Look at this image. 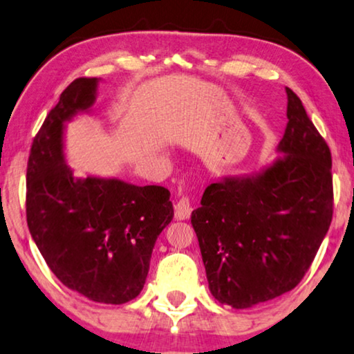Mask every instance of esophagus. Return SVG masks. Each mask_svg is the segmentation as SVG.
<instances>
[{
  "mask_svg": "<svg viewBox=\"0 0 354 354\" xmlns=\"http://www.w3.org/2000/svg\"><path fill=\"white\" fill-rule=\"evenodd\" d=\"M191 212H192V207H191V201H189V197H183L179 198L175 205V218L179 221L183 220H187L189 216H191Z\"/></svg>",
  "mask_w": 354,
  "mask_h": 354,
  "instance_id": "esophagus-1",
  "label": "esophagus"
}]
</instances>
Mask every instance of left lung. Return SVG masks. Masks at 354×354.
Returning a JSON list of instances; mask_svg holds the SVG:
<instances>
[{
    "label": "left lung",
    "mask_w": 354,
    "mask_h": 354,
    "mask_svg": "<svg viewBox=\"0 0 354 354\" xmlns=\"http://www.w3.org/2000/svg\"><path fill=\"white\" fill-rule=\"evenodd\" d=\"M286 93L281 156L260 170L221 176L191 215L212 295L236 310L295 288L332 221L330 151L300 97Z\"/></svg>",
    "instance_id": "obj_1"
}]
</instances>
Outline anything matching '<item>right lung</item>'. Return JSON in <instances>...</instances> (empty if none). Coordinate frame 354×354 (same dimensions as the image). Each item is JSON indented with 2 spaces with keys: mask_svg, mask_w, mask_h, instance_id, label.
<instances>
[{
  "mask_svg": "<svg viewBox=\"0 0 354 354\" xmlns=\"http://www.w3.org/2000/svg\"><path fill=\"white\" fill-rule=\"evenodd\" d=\"M101 78H77L33 139L27 165V225L64 286L107 305L139 295L157 237L173 220L170 191L117 178L73 176L66 128L89 113Z\"/></svg>",
  "mask_w": 354,
  "mask_h": 354,
  "instance_id": "obj_1",
  "label": "right lung"
}]
</instances>
